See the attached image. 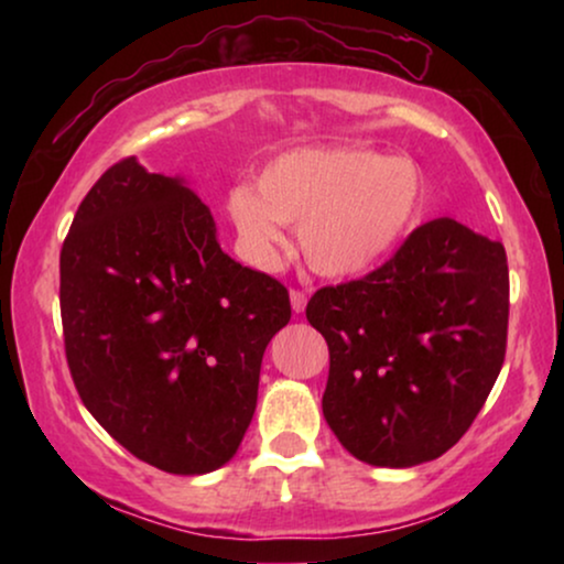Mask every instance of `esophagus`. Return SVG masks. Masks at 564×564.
Wrapping results in <instances>:
<instances>
[{
	"label": "esophagus",
	"instance_id": "1",
	"mask_svg": "<svg viewBox=\"0 0 564 564\" xmlns=\"http://www.w3.org/2000/svg\"><path fill=\"white\" fill-rule=\"evenodd\" d=\"M290 305H292V313H303L305 305H307V295L300 290H292L290 292Z\"/></svg>",
	"mask_w": 564,
	"mask_h": 564
}]
</instances>
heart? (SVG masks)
Segmentation results:
<instances>
[{
  "mask_svg": "<svg viewBox=\"0 0 564 564\" xmlns=\"http://www.w3.org/2000/svg\"><path fill=\"white\" fill-rule=\"evenodd\" d=\"M423 207V176L408 159L367 149H297L261 169L259 184L226 197L238 246L251 267L274 272L288 249L282 226L323 276L365 274L398 249Z\"/></svg>",
  "mask_w": 564,
  "mask_h": 564,
  "instance_id": "b5f03b06",
  "label": "heart"
}]
</instances>
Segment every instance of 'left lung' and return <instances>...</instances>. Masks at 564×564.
I'll return each instance as SVG.
<instances>
[{
  "label": "left lung",
  "mask_w": 564,
  "mask_h": 564,
  "mask_svg": "<svg viewBox=\"0 0 564 564\" xmlns=\"http://www.w3.org/2000/svg\"><path fill=\"white\" fill-rule=\"evenodd\" d=\"M305 315L328 344L323 415L344 449L423 465L465 436L503 367L506 249L436 218L365 280L315 292Z\"/></svg>",
  "instance_id": "1"
}]
</instances>
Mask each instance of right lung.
I'll use <instances>...</instances> for the list:
<instances>
[{"label":"right lung","mask_w":564,"mask_h":564,"mask_svg":"<svg viewBox=\"0 0 564 564\" xmlns=\"http://www.w3.org/2000/svg\"><path fill=\"white\" fill-rule=\"evenodd\" d=\"M61 321L74 384L99 426L164 473L205 475L243 442L290 295L220 249L210 207L184 176L130 156L74 215Z\"/></svg>","instance_id":"right-lung-1"}]
</instances>
